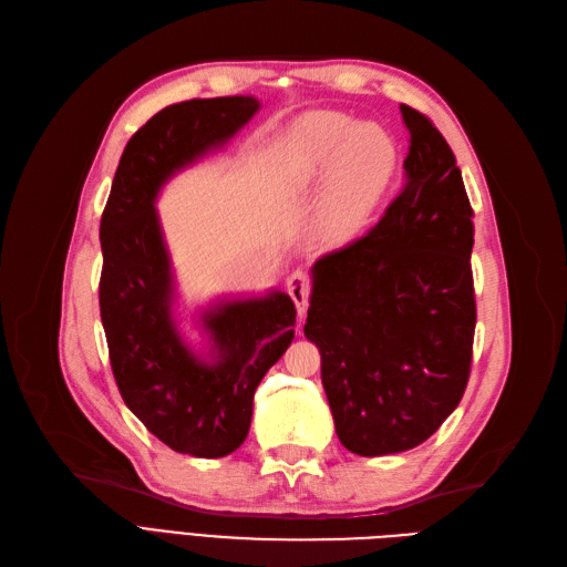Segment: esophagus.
Instances as JSON below:
<instances>
[{"mask_svg":"<svg viewBox=\"0 0 567 567\" xmlns=\"http://www.w3.org/2000/svg\"><path fill=\"white\" fill-rule=\"evenodd\" d=\"M286 288H288L290 298H293V302L298 307V317L305 319V315H307V298H310V288H312L310 277H307L305 271H293L288 277V281H286Z\"/></svg>","mask_w":567,"mask_h":567,"instance_id":"obj_1","label":"esophagus"}]
</instances>
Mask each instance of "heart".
<instances>
[{
    "label": "heart",
    "instance_id": "heart-1",
    "mask_svg": "<svg viewBox=\"0 0 567 567\" xmlns=\"http://www.w3.org/2000/svg\"><path fill=\"white\" fill-rule=\"evenodd\" d=\"M402 151L375 123L331 111L302 115L279 153V175L290 188L321 186L317 227L331 241L357 236L381 210L398 182Z\"/></svg>",
    "mask_w": 567,
    "mask_h": 567
}]
</instances>
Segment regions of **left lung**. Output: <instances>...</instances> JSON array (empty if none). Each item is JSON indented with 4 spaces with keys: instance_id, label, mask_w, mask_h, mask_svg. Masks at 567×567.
Here are the masks:
<instances>
[{
    "instance_id": "1",
    "label": "left lung",
    "mask_w": 567,
    "mask_h": 567,
    "mask_svg": "<svg viewBox=\"0 0 567 567\" xmlns=\"http://www.w3.org/2000/svg\"><path fill=\"white\" fill-rule=\"evenodd\" d=\"M400 111L411 134L402 194L367 236L315 262L305 323L338 440L359 456L431 437L458 406L473 357L471 200L440 130Z\"/></svg>"
}]
</instances>
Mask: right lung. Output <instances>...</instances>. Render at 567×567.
<instances>
[{
    "label": "right lung",
    "mask_w": 567,
    "mask_h": 567,
    "mask_svg": "<svg viewBox=\"0 0 567 567\" xmlns=\"http://www.w3.org/2000/svg\"><path fill=\"white\" fill-rule=\"evenodd\" d=\"M257 109L252 96H217L153 115L127 142L101 215L99 307L117 390L148 433L198 458L244 444L255 390L293 340L296 305L281 290L215 302L200 315L210 359L194 352L173 315L175 274L156 198L169 177L225 146Z\"/></svg>",
    "instance_id": "add662e5"
}]
</instances>
